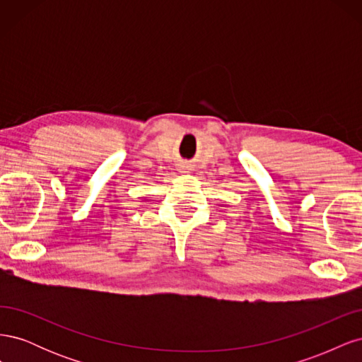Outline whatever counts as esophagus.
<instances>
[{
    "label": "esophagus",
    "instance_id": "esophagus-1",
    "mask_svg": "<svg viewBox=\"0 0 362 362\" xmlns=\"http://www.w3.org/2000/svg\"><path fill=\"white\" fill-rule=\"evenodd\" d=\"M178 170H180L181 173H185V172H189V170H190V168L187 166V164H180V166H178Z\"/></svg>",
    "mask_w": 362,
    "mask_h": 362
}]
</instances>
